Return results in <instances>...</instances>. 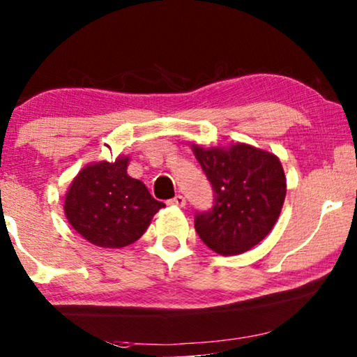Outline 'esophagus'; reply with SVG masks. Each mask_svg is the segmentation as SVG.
Returning <instances> with one entry per match:
<instances>
[{"instance_id":"obj_1","label":"esophagus","mask_w":357,"mask_h":357,"mask_svg":"<svg viewBox=\"0 0 357 357\" xmlns=\"http://www.w3.org/2000/svg\"><path fill=\"white\" fill-rule=\"evenodd\" d=\"M168 205H173V207H184L185 205V197L183 195H176L172 200H168Z\"/></svg>"}]
</instances>
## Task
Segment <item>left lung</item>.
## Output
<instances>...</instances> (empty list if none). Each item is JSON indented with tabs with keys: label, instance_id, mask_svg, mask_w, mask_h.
<instances>
[{
	"label": "left lung",
	"instance_id": "1",
	"mask_svg": "<svg viewBox=\"0 0 357 357\" xmlns=\"http://www.w3.org/2000/svg\"><path fill=\"white\" fill-rule=\"evenodd\" d=\"M190 147L215 190L213 208L195 217L200 239L222 255L252 249L273 229L283 208L286 176L280 158L243 142Z\"/></svg>",
	"mask_w": 357,
	"mask_h": 357
}]
</instances>
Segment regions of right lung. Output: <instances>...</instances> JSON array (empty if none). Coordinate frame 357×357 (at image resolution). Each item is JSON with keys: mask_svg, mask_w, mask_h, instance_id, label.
Segmentation results:
<instances>
[{"mask_svg": "<svg viewBox=\"0 0 357 357\" xmlns=\"http://www.w3.org/2000/svg\"><path fill=\"white\" fill-rule=\"evenodd\" d=\"M128 167V155H119L113 163H89L69 184L64 215L90 244L126 248L147 231L153 215L165 207L142 181L129 176Z\"/></svg>", "mask_w": 357, "mask_h": 357, "instance_id": "obj_1", "label": "right lung"}]
</instances>
